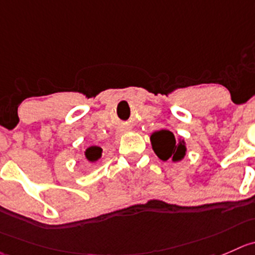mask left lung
Segmentation results:
<instances>
[{"label": "left lung", "mask_w": 255, "mask_h": 255, "mask_svg": "<svg viewBox=\"0 0 255 255\" xmlns=\"http://www.w3.org/2000/svg\"><path fill=\"white\" fill-rule=\"evenodd\" d=\"M150 142L154 152L162 161L171 159L173 162H178L181 161L186 155L185 140L181 137L176 140L173 132L166 128L151 132Z\"/></svg>", "instance_id": "8db88e82"}]
</instances>
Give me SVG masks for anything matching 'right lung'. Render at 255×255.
Masks as SVG:
<instances>
[{"label":"right lung","instance_id":"add662e5","mask_svg":"<svg viewBox=\"0 0 255 255\" xmlns=\"http://www.w3.org/2000/svg\"><path fill=\"white\" fill-rule=\"evenodd\" d=\"M85 159L87 160L89 162H96L101 156H103V149L99 146H89L86 150L84 151Z\"/></svg>","mask_w":255,"mask_h":255}]
</instances>
